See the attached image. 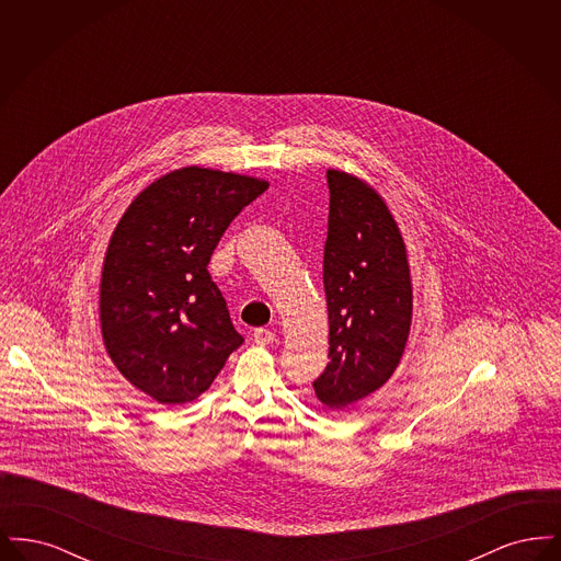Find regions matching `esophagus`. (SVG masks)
I'll return each mask as SVG.
<instances>
[{
	"instance_id": "1",
	"label": "esophagus",
	"mask_w": 561,
	"mask_h": 561,
	"mask_svg": "<svg viewBox=\"0 0 561 561\" xmlns=\"http://www.w3.org/2000/svg\"><path fill=\"white\" fill-rule=\"evenodd\" d=\"M254 343L256 345H261V347H267V345H273L275 343V334L267 330V328H259V330H254Z\"/></svg>"
}]
</instances>
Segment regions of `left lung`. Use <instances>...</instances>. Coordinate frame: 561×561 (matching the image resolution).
<instances>
[{
  "label": "left lung",
  "mask_w": 561,
  "mask_h": 561,
  "mask_svg": "<svg viewBox=\"0 0 561 561\" xmlns=\"http://www.w3.org/2000/svg\"><path fill=\"white\" fill-rule=\"evenodd\" d=\"M330 214L323 290L330 362L313 382L330 410L373 396L400 366L412 323V277L400 227L382 195L345 170H328Z\"/></svg>",
  "instance_id": "obj_1"
}]
</instances>
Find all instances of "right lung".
I'll use <instances>...</instances> for the list:
<instances>
[{
    "instance_id": "right-lung-1",
    "label": "right lung",
    "mask_w": 561,
    "mask_h": 561,
    "mask_svg": "<svg viewBox=\"0 0 561 561\" xmlns=\"http://www.w3.org/2000/svg\"><path fill=\"white\" fill-rule=\"evenodd\" d=\"M268 181L185 165L142 188L108 240L99 320L119 374L163 405L199 398L243 343L208 273L231 220Z\"/></svg>"
}]
</instances>
